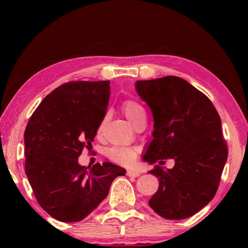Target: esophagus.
Instances as JSON below:
<instances>
[{"mask_svg":"<svg viewBox=\"0 0 248 248\" xmlns=\"http://www.w3.org/2000/svg\"><path fill=\"white\" fill-rule=\"evenodd\" d=\"M127 176H129V177H138V176H140V173L133 170H127Z\"/></svg>","mask_w":248,"mask_h":248,"instance_id":"esophagus-1","label":"esophagus"}]
</instances>
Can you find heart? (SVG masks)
<instances>
[{
    "instance_id": "b5f03b06",
    "label": "heart",
    "mask_w": 248,
    "mask_h": 248,
    "mask_svg": "<svg viewBox=\"0 0 248 248\" xmlns=\"http://www.w3.org/2000/svg\"><path fill=\"white\" fill-rule=\"evenodd\" d=\"M123 110L125 117L131 121V124H134L136 121L140 118L142 115L145 112L141 105L138 104L134 100H127L124 104ZM108 157L111 159L112 162L117 163V164L124 165V166H130L132 165L136 158L138 156V150L136 148H130V146H112L108 150Z\"/></svg>"
}]
</instances>
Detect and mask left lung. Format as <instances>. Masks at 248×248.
Here are the masks:
<instances>
[{
  "label": "left lung",
  "mask_w": 248,
  "mask_h": 248,
  "mask_svg": "<svg viewBox=\"0 0 248 248\" xmlns=\"http://www.w3.org/2000/svg\"><path fill=\"white\" fill-rule=\"evenodd\" d=\"M149 105L153 140L142 159L150 164L174 158L173 169L155 165L149 173L159 182L150 207L167 220L194 216L216 196L228 159L221 119L207 96L178 77L137 81Z\"/></svg>",
  "instance_id": "1"
}]
</instances>
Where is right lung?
Here are the masks:
<instances>
[{
    "instance_id": "obj_1",
    "label": "right lung",
    "mask_w": 248,
    "mask_h": 248,
    "mask_svg": "<svg viewBox=\"0 0 248 248\" xmlns=\"http://www.w3.org/2000/svg\"><path fill=\"white\" fill-rule=\"evenodd\" d=\"M110 82H68L45 97L24 133L25 171L40 207L61 222H78L106 198L125 170L109 162L78 164L106 115Z\"/></svg>"
}]
</instances>
